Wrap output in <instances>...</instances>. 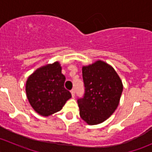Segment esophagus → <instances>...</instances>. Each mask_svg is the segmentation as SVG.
<instances>
[{
  "label": "esophagus",
  "instance_id": "obj_1",
  "mask_svg": "<svg viewBox=\"0 0 152 152\" xmlns=\"http://www.w3.org/2000/svg\"><path fill=\"white\" fill-rule=\"evenodd\" d=\"M70 93H71V95H72V97H74L75 96V90H72L71 91H70Z\"/></svg>",
  "mask_w": 152,
  "mask_h": 152
}]
</instances>
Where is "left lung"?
I'll use <instances>...</instances> for the list:
<instances>
[{"instance_id":"1","label":"left lung","mask_w":152,"mask_h":152,"mask_svg":"<svg viewBox=\"0 0 152 152\" xmlns=\"http://www.w3.org/2000/svg\"><path fill=\"white\" fill-rule=\"evenodd\" d=\"M85 95L78 99L79 115L89 125L105 121L119 104L123 84L115 69L102 60L82 67Z\"/></svg>"}]
</instances>
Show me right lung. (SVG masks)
Returning <instances> with one entry per match:
<instances>
[{"instance_id": "add662e5", "label": "right lung", "mask_w": 152, "mask_h": 152, "mask_svg": "<svg viewBox=\"0 0 152 152\" xmlns=\"http://www.w3.org/2000/svg\"><path fill=\"white\" fill-rule=\"evenodd\" d=\"M65 76L59 62L37 69L26 84L27 99L32 108L42 116L60 111L71 94L64 87Z\"/></svg>"}]
</instances>
